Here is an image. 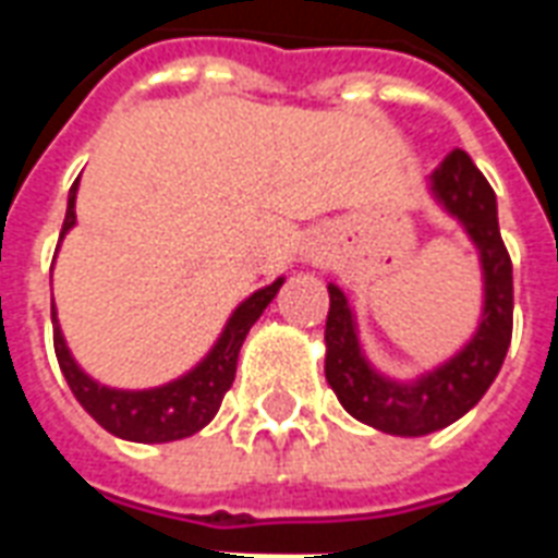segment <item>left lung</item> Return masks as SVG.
Returning a JSON list of instances; mask_svg holds the SVG:
<instances>
[{
  "label": "left lung",
  "mask_w": 558,
  "mask_h": 558,
  "mask_svg": "<svg viewBox=\"0 0 558 558\" xmlns=\"http://www.w3.org/2000/svg\"><path fill=\"white\" fill-rule=\"evenodd\" d=\"M427 191L463 227L481 263L478 326L460 350L412 379L376 371L359 338L355 311L340 287L328 283L326 379L352 418L391 436H427L463 418L493 386L511 347L514 278L496 218V194L463 148H454L427 175Z\"/></svg>",
  "instance_id": "left-lung-1"
}]
</instances>
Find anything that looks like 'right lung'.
Listing matches in <instances>:
<instances>
[{
  "label": "right lung",
  "instance_id": "obj_1",
  "mask_svg": "<svg viewBox=\"0 0 558 558\" xmlns=\"http://www.w3.org/2000/svg\"><path fill=\"white\" fill-rule=\"evenodd\" d=\"M77 184L80 179L71 184V194H68V211L59 242L77 223V211H74V206H77ZM280 287H283V278L271 280L268 287L247 295L232 311L227 326L220 331V338L215 340V347L187 374L172 379V383H163V386L110 388L101 386L98 379H92L68 350L53 302L50 311H53L56 359H59V367H62L71 391H74V398L80 400V407L89 412L107 433H113L119 439H128V442L184 439V436H194L196 430H203L208 421L218 415L220 400L230 391L232 379H235V364H239V350H242L244 338H247V331H251L256 319L263 316V311L271 304V299L278 295Z\"/></svg>",
  "mask_w": 558,
  "mask_h": 558
}]
</instances>
